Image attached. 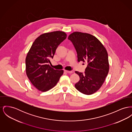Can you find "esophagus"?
Segmentation results:
<instances>
[{"instance_id":"1","label":"esophagus","mask_w":132,"mask_h":132,"mask_svg":"<svg viewBox=\"0 0 132 132\" xmlns=\"http://www.w3.org/2000/svg\"><path fill=\"white\" fill-rule=\"evenodd\" d=\"M64 71L65 72H66V73H72L73 72L72 71H67V70H64Z\"/></svg>"}]
</instances>
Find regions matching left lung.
I'll return each mask as SVG.
<instances>
[{
    "label": "left lung",
    "mask_w": 132,
    "mask_h": 132,
    "mask_svg": "<svg viewBox=\"0 0 132 132\" xmlns=\"http://www.w3.org/2000/svg\"><path fill=\"white\" fill-rule=\"evenodd\" d=\"M68 39L76 50L78 61L87 63L84 73L75 71L80 77L75 88L81 93L91 95L101 88L108 74L107 51L98 39L88 33L74 32Z\"/></svg>",
    "instance_id": "left-lung-1"
}]
</instances>
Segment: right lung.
I'll return each mask as SVG.
<instances>
[{"label":"right lung","mask_w":132,"mask_h":132,"mask_svg":"<svg viewBox=\"0 0 132 132\" xmlns=\"http://www.w3.org/2000/svg\"><path fill=\"white\" fill-rule=\"evenodd\" d=\"M67 34L57 31L41 34L35 40L25 59L26 75L32 85L46 92L57 84L63 70H55L49 65L58 45Z\"/></svg>","instance_id":"add662e5"}]
</instances>
